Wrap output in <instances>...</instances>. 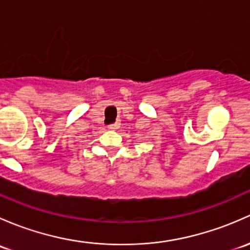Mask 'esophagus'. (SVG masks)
Segmentation results:
<instances>
[{"label":"esophagus","mask_w":250,"mask_h":250,"mask_svg":"<svg viewBox=\"0 0 250 250\" xmlns=\"http://www.w3.org/2000/svg\"><path fill=\"white\" fill-rule=\"evenodd\" d=\"M119 127H120V123L119 122H115L114 124L108 125V128H110V130H115V128H119Z\"/></svg>","instance_id":"1"}]
</instances>
